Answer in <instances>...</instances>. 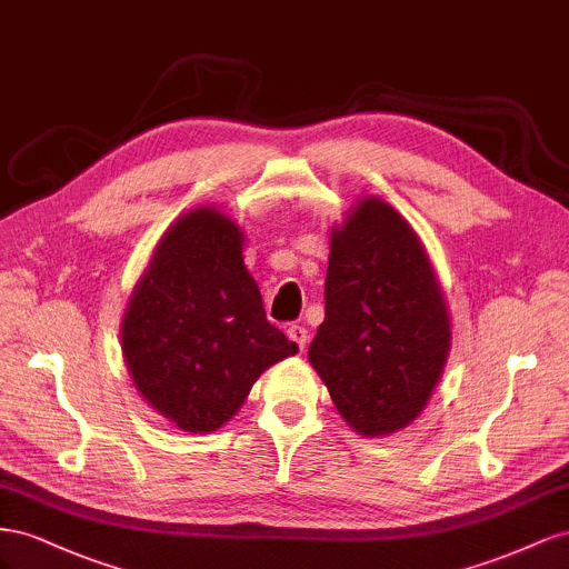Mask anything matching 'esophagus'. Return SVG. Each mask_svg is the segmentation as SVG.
Segmentation results:
<instances>
[{"label": "esophagus", "mask_w": 569, "mask_h": 569, "mask_svg": "<svg viewBox=\"0 0 569 569\" xmlns=\"http://www.w3.org/2000/svg\"><path fill=\"white\" fill-rule=\"evenodd\" d=\"M288 338L293 340V343H296L300 350H305V346H307V338H310V336H307V329H305V327H300V323H293V327L288 329Z\"/></svg>", "instance_id": "1"}]
</instances>
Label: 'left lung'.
Here are the masks:
<instances>
[{
  "mask_svg": "<svg viewBox=\"0 0 569 569\" xmlns=\"http://www.w3.org/2000/svg\"><path fill=\"white\" fill-rule=\"evenodd\" d=\"M312 367L348 425L393 433L419 417L443 375L450 319L417 233L379 200L357 202L331 233Z\"/></svg>",
  "mask_w": 569,
  "mask_h": 569,
  "instance_id": "obj_1",
  "label": "left lung"
}]
</instances>
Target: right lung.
<instances>
[{"mask_svg": "<svg viewBox=\"0 0 569 569\" xmlns=\"http://www.w3.org/2000/svg\"><path fill=\"white\" fill-rule=\"evenodd\" d=\"M140 396L190 433L217 431L264 369L298 346L267 321L242 264L238 223L214 207L183 214L159 240L121 323Z\"/></svg>", "mask_w": 569, "mask_h": 569, "instance_id": "1", "label": "right lung"}]
</instances>
